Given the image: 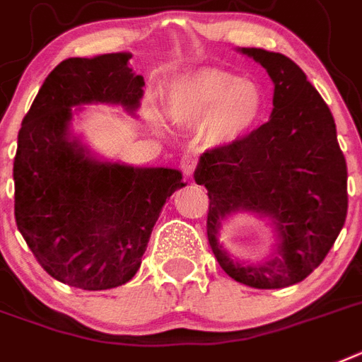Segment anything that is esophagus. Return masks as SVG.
<instances>
[{"instance_id":"obj_1","label":"esophagus","mask_w":362,"mask_h":362,"mask_svg":"<svg viewBox=\"0 0 362 362\" xmlns=\"http://www.w3.org/2000/svg\"><path fill=\"white\" fill-rule=\"evenodd\" d=\"M179 166H181V170H183V174L192 175L194 170H196V159L190 157V155H185L183 159H181V163H179Z\"/></svg>"}]
</instances>
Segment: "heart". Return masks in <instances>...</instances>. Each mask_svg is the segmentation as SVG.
Here are the masks:
<instances>
[{
	"label": "heart",
	"mask_w": 362,
	"mask_h": 362,
	"mask_svg": "<svg viewBox=\"0 0 362 362\" xmlns=\"http://www.w3.org/2000/svg\"><path fill=\"white\" fill-rule=\"evenodd\" d=\"M264 109L261 88L247 79L218 68H203L179 85L170 101V115L177 122L203 120L211 144L237 142L259 122Z\"/></svg>",
	"instance_id": "1"
}]
</instances>
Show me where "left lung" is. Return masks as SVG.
I'll use <instances>...</instances> for the list:
<instances>
[{"label": "left lung", "instance_id": "1", "mask_svg": "<svg viewBox=\"0 0 362 362\" xmlns=\"http://www.w3.org/2000/svg\"><path fill=\"white\" fill-rule=\"evenodd\" d=\"M274 81L270 120L231 144L207 149L194 179L207 188V238L220 267L253 288L303 281L335 244L348 213V168L329 107L281 53L242 47ZM252 210L272 218L280 244L259 267L233 263L217 244L223 217Z\"/></svg>", "mask_w": 362, "mask_h": 362}]
</instances>
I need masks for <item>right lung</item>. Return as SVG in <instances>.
Listing matches in <instances>:
<instances>
[{"label":"right lung","mask_w":362,"mask_h":362,"mask_svg":"<svg viewBox=\"0 0 362 362\" xmlns=\"http://www.w3.org/2000/svg\"><path fill=\"white\" fill-rule=\"evenodd\" d=\"M129 53L66 59L46 77L18 133L14 218L38 264L83 291L127 283L142 262L164 202L185 187L172 168L92 159L68 140L71 107L140 105L144 77Z\"/></svg>","instance_id":"right-lung-1"}]
</instances>
